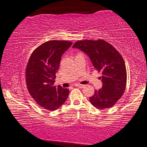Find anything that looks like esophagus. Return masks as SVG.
<instances>
[{
    "mask_svg": "<svg viewBox=\"0 0 147 147\" xmlns=\"http://www.w3.org/2000/svg\"><path fill=\"white\" fill-rule=\"evenodd\" d=\"M75 86H78V87H79V88H83L84 86V84H75Z\"/></svg>",
    "mask_w": 147,
    "mask_h": 147,
    "instance_id": "34e87169",
    "label": "esophagus"
}]
</instances>
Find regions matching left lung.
<instances>
[{
	"label": "left lung",
	"mask_w": 147,
	"mask_h": 147,
	"mask_svg": "<svg viewBox=\"0 0 147 147\" xmlns=\"http://www.w3.org/2000/svg\"><path fill=\"white\" fill-rule=\"evenodd\" d=\"M85 53L95 70L100 73L102 88L96 90L90 102L98 109L111 108L121 98L127 86L124 59L114 47L102 39L78 40L73 46Z\"/></svg>",
	"instance_id": "left-lung-1"
}]
</instances>
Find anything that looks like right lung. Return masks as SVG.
<instances>
[{"mask_svg": "<svg viewBox=\"0 0 147 147\" xmlns=\"http://www.w3.org/2000/svg\"><path fill=\"white\" fill-rule=\"evenodd\" d=\"M72 43L47 41L34 49L28 61L25 72L28 91L35 102L47 110H57L69 96L68 88L55 86L54 83L62 55Z\"/></svg>", "mask_w": 147, "mask_h": 147, "instance_id": "add662e5", "label": "right lung"}]
</instances>
